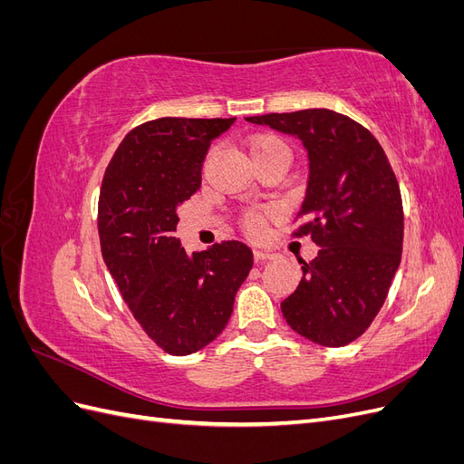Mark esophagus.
<instances>
[{
	"mask_svg": "<svg viewBox=\"0 0 464 464\" xmlns=\"http://www.w3.org/2000/svg\"><path fill=\"white\" fill-rule=\"evenodd\" d=\"M254 257L257 261H266V259H275L276 254H273V251H265V249H254Z\"/></svg>",
	"mask_w": 464,
	"mask_h": 464,
	"instance_id": "1",
	"label": "esophagus"
}]
</instances>
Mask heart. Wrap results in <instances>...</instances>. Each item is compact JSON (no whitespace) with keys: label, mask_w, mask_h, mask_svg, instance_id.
<instances>
[{"label":"heart","mask_w":464,"mask_h":464,"mask_svg":"<svg viewBox=\"0 0 464 464\" xmlns=\"http://www.w3.org/2000/svg\"><path fill=\"white\" fill-rule=\"evenodd\" d=\"M247 150H249V157L251 160H257L266 157V154H273V152H288L286 145L280 141V139L273 137V135H257V137H251L247 141ZM263 224H265V217L259 213H249L244 218V227L247 230V234L251 236H259L263 232Z\"/></svg>","instance_id":"heart-1"}]
</instances>
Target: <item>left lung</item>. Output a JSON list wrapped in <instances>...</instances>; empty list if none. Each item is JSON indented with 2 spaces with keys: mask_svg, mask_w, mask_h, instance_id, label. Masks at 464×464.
I'll return each mask as SVG.
<instances>
[{
  "mask_svg": "<svg viewBox=\"0 0 464 464\" xmlns=\"http://www.w3.org/2000/svg\"><path fill=\"white\" fill-rule=\"evenodd\" d=\"M246 120L298 137L310 160L296 236L312 234L319 251L300 259L302 280L280 310L321 346L353 343L382 310L402 256V199L387 154L363 125L327 108Z\"/></svg>",
  "mask_w": 464,
  "mask_h": 464,
  "instance_id": "obj_1",
  "label": "left lung"
}]
</instances>
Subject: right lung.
Masks as SVG:
<instances>
[{"label": "right lung", "mask_w": 464, "mask_h": 464, "mask_svg": "<svg viewBox=\"0 0 464 464\" xmlns=\"http://www.w3.org/2000/svg\"><path fill=\"white\" fill-rule=\"evenodd\" d=\"M234 121H147L125 135L102 179L98 236L104 263L139 325L174 356L217 339L254 265L242 242L189 256L174 234L178 207L201 188L210 141Z\"/></svg>", "instance_id": "obj_1"}]
</instances>
